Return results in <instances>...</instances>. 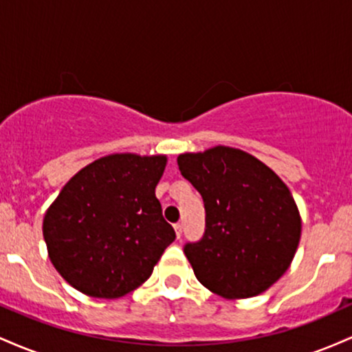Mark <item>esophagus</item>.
Masks as SVG:
<instances>
[{
	"instance_id": "esophagus-1",
	"label": "esophagus",
	"mask_w": 352,
	"mask_h": 352,
	"mask_svg": "<svg viewBox=\"0 0 352 352\" xmlns=\"http://www.w3.org/2000/svg\"><path fill=\"white\" fill-rule=\"evenodd\" d=\"M173 230H175V235H177V238H182V223H175L173 225Z\"/></svg>"
}]
</instances>
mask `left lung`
Wrapping results in <instances>:
<instances>
[{"instance_id": "obj_1", "label": "left lung", "mask_w": 352, "mask_h": 352, "mask_svg": "<svg viewBox=\"0 0 352 352\" xmlns=\"http://www.w3.org/2000/svg\"><path fill=\"white\" fill-rule=\"evenodd\" d=\"M177 164L207 212L204 238L184 250L197 280L227 300L266 292L300 245L301 215L289 188L252 153L227 145L180 153Z\"/></svg>"}]
</instances>
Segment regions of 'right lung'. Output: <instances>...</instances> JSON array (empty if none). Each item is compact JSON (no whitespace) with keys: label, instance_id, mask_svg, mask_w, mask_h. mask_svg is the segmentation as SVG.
Returning a JSON list of instances; mask_svg holds the SVG:
<instances>
[{"label":"right lung","instance_id":"add662e5","mask_svg":"<svg viewBox=\"0 0 352 352\" xmlns=\"http://www.w3.org/2000/svg\"><path fill=\"white\" fill-rule=\"evenodd\" d=\"M167 155L111 153L76 173L46 210L51 263L72 288L120 298L148 280L175 232L155 187Z\"/></svg>","mask_w":352,"mask_h":352}]
</instances>
